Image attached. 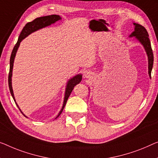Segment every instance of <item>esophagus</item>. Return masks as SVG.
<instances>
[{"mask_svg":"<svg viewBox=\"0 0 158 158\" xmlns=\"http://www.w3.org/2000/svg\"><path fill=\"white\" fill-rule=\"evenodd\" d=\"M84 76H85L86 78H90V77L91 76V73L89 71H86L85 72V74H84Z\"/></svg>","mask_w":158,"mask_h":158,"instance_id":"34e87169","label":"esophagus"}]
</instances>
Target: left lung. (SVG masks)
Wrapping results in <instances>:
<instances>
[{
    "mask_svg": "<svg viewBox=\"0 0 158 158\" xmlns=\"http://www.w3.org/2000/svg\"><path fill=\"white\" fill-rule=\"evenodd\" d=\"M134 26V31L129 35V37H133L144 48L145 52L148 56V74H149L150 78L151 79V72L152 69V66H153V53L151 48V44L149 39V35L147 32L146 29L142 25L138 23H133Z\"/></svg>",
    "mask_w": 158,
    "mask_h": 158,
    "instance_id": "1",
    "label": "left lung"
}]
</instances>
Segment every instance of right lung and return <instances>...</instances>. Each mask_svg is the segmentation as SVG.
<instances>
[{
  "instance_id": "add662e5",
  "label": "right lung",
  "mask_w": 158,
  "mask_h": 158,
  "mask_svg": "<svg viewBox=\"0 0 158 158\" xmlns=\"http://www.w3.org/2000/svg\"><path fill=\"white\" fill-rule=\"evenodd\" d=\"M60 20H62V18H61L60 15H51L43 16V17H40V18H37L36 19H35V20L33 21H32V22L27 23V24L25 25V26L23 27L22 32H20V35L18 37L17 43H16L15 47H14L13 51H12L10 59V72H9V75H8L9 89H10L11 95H12V96H13V99H14V101H15V102L16 103V105H17V106L18 107V109H20L21 113H22V114L24 115L25 117H27V116H25L24 114H23V112L21 110L20 107H19V106L18 105L17 102H16L15 96H14L13 90V86H12V77H13V64H14V60H15L16 53H17L18 49L19 48V47H20V42L23 41V40H24L25 37H27L28 35H30V34H32V32H34L35 31H37V30L42 29V28L49 26V25L54 24V23H55L56 22H57V21ZM81 79H82V74H78L75 75V76H74L73 77H72V78H70L69 79H68V81L67 82V85H66V88H65L64 102H63L62 107L55 119L57 118L60 116V115L62 114V112L63 109H64L66 103H67L68 98H69L70 94L72 93V91L73 90V89H74V86L77 85V84H79V82L81 81Z\"/></svg>"
}]
</instances>
